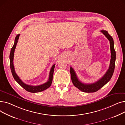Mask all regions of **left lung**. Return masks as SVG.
Instances as JSON below:
<instances>
[{
  "instance_id": "8db88e82",
  "label": "left lung",
  "mask_w": 125,
  "mask_h": 125,
  "mask_svg": "<svg viewBox=\"0 0 125 125\" xmlns=\"http://www.w3.org/2000/svg\"><path fill=\"white\" fill-rule=\"evenodd\" d=\"M101 32L109 40L111 51V59L110 61V65L109 68L106 71L105 74L99 80L97 81L94 83L88 84L84 83H82L78 80L75 72L74 71L73 69L71 67H70V68L71 78L73 84L75 87H76L82 92H83L94 93L98 91L110 81L114 73L115 67L116 54L114 48V42L113 38L108 34L107 31L102 30Z\"/></svg>"
}]
</instances>
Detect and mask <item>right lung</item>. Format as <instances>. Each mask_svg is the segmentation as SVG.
<instances>
[{
  "label": "right lung",
  "instance_id": "1",
  "mask_svg": "<svg viewBox=\"0 0 125 125\" xmlns=\"http://www.w3.org/2000/svg\"><path fill=\"white\" fill-rule=\"evenodd\" d=\"M20 34H18L15 39V42L14 44L13 45V47L11 49L10 52V69L11 71L12 75L14 77V79L15 81L20 84V86L23 88L25 90H26L28 92L31 93H37V92H40L43 91L48 88H49L52 84V76H53V73H54V68L55 66V64H54L52 65L50 72V75L48 81L46 82L45 83L39 85V86H30V85L26 84L25 83H24L22 80L20 78V77L18 76V75L16 74L15 68L14 66V64H13V60H14V52L15 50L16 47V45L18 42V41L19 38Z\"/></svg>",
  "mask_w": 125,
  "mask_h": 125
}]
</instances>
